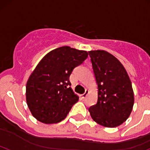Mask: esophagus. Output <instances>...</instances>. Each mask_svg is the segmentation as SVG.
<instances>
[{"label": "esophagus", "mask_w": 150, "mask_h": 150, "mask_svg": "<svg viewBox=\"0 0 150 150\" xmlns=\"http://www.w3.org/2000/svg\"><path fill=\"white\" fill-rule=\"evenodd\" d=\"M88 94V90L86 89V92H85L84 93H83V95H82V98H86V96H87Z\"/></svg>", "instance_id": "1"}]
</instances>
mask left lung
I'll return each instance as SVG.
<instances>
[{
  "instance_id": "obj_1",
  "label": "left lung",
  "mask_w": 150,
  "mask_h": 150,
  "mask_svg": "<svg viewBox=\"0 0 150 150\" xmlns=\"http://www.w3.org/2000/svg\"><path fill=\"white\" fill-rule=\"evenodd\" d=\"M98 86V100L88 108L100 125L116 127L129 118L134 102L132 83L122 64L108 52H88Z\"/></svg>"
}]
</instances>
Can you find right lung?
Returning a JSON list of instances; mask_svg holds the SVG:
<instances>
[{
  "label": "right lung",
  "mask_w": 150,
  "mask_h": 150,
  "mask_svg": "<svg viewBox=\"0 0 150 150\" xmlns=\"http://www.w3.org/2000/svg\"><path fill=\"white\" fill-rule=\"evenodd\" d=\"M88 55L86 51L64 46L52 50L42 58L26 87L28 107L35 119L45 124L65 119L79 99L70 88V76Z\"/></svg>",
  "instance_id": "right-lung-1"
}]
</instances>
